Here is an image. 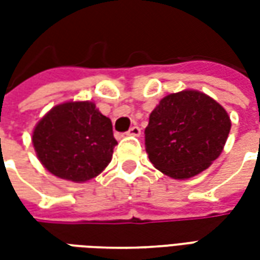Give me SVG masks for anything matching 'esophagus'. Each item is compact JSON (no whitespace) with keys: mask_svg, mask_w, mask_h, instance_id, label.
Instances as JSON below:
<instances>
[{"mask_svg":"<svg viewBox=\"0 0 260 260\" xmlns=\"http://www.w3.org/2000/svg\"><path fill=\"white\" fill-rule=\"evenodd\" d=\"M141 128L139 126H131L129 131L126 132V135H131V136H141Z\"/></svg>","mask_w":260,"mask_h":260,"instance_id":"1","label":"esophagus"}]
</instances>
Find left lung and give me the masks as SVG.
<instances>
[{"mask_svg": "<svg viewBox=\"0 0 260 260\" xmlns=\"http://www.w3.org/2000/svg\"><path fill=\"white\" fill-rule=\"evenodd\" d=\"M230 129L229 114L212 97L198 90L171 93L149 117V160L175 180L195 177L223 152Z\"/></svg>", "mask_w": 260, "mask_h": 260, "instance_id": "obj_1", "label": "left lung"}]
</instances>
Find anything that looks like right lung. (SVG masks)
<instances>
[{
  "mask_svg": "<svg viewBox=\"0 0 260 260\" xmlns=\"http://www.w3.org/2000/svg\"><path fill=\"white\" fill-rule=\"evenodd\" d=\"M31 142L43 166L72 182L100 174L117 145L111 119L91 102H68L51 108L37 122Z\"/></svg>",
  "mask_w": 260,
  "mask_h": 260,
  "instance_id": "obj_1",
  "label": "right lung"
}]
</instances>
